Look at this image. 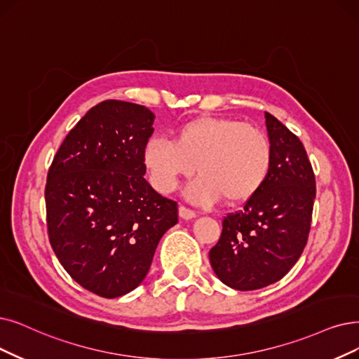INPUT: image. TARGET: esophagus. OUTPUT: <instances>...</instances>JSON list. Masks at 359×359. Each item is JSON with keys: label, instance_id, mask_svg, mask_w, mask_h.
I'll return each instance as SVG.
<instances>
[{"label": "esophagus", "instance_id": "34e87169", "mask_svg": "<svg viewBox=\"0 0 359 359\" xmlns=\"http://www.w3.org/2000/svg\"><path fill=\"white\" fill-rule=\"evenodd\" d=\"M180 217H181L182 219H193V218H196V212L181 205V206H180Z\"/></svg>", "mask_w": 359, "mask_h": 359}]
</instances>
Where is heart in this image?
I'll use <instances>...</instances> for the list:
<instances>
[{
  "label": "heart",
  "mask_w": 359,
  "mask_h": 359,
  "mask_svg": "<svg viewBox=\"0 0 359 359\" xmlns=\"http://www.w3.org/2000/svg\"><path fill=\"white\" fill-rule=\"evenodd\" d=\"M142 161L154 187L162 193L177 189L194 169L198 178L190 197L198 203L248 200L262 189L271 166L272 146L259 126L219 116H198L181 123L172 141L153 137Z\"/></svg>",
  "instance_id": "heart-1"
}]
</instances>
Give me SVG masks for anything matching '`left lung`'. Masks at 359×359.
<instances>
[{
    "label": "left lung",
    "instance_id": "8db88e82",
    "mask_svg": "<svg viewBox=\"0 0 359 359\" xmlns=\"http://www.w3.org/2000/svg\"><path fill=\"white\" fill-rule=\"evenodd\" d=\"M271 172L245 208L228 213L209 252L212 269L228 287L248 292L277 283L302 255L312 219L315 175L300 140L265 111Z\"/></svg>",
    "mask_w": 359,
    "mask_h": 359
}]
</instances>
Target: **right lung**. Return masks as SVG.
I'll return each mask as SVG.
<instances>
[{
	"label": "right lung",
	"mask_w": 359,
	"mask_h": 359,
	"mask_svg": "<svg viewBox=\"0 0 359 359\" xmlns=\"http://www.w3.org/2000/svg\"><path fill=\"white\" fill-rule=\"evenodd\" d=\"M154 114L106 100L75 125L48 170L47 226L60 264L83 289L113 299L146 278L178 206L146 181Z\"/></svg>",
	"instance_id": "obj_1"
}]
</instances>
